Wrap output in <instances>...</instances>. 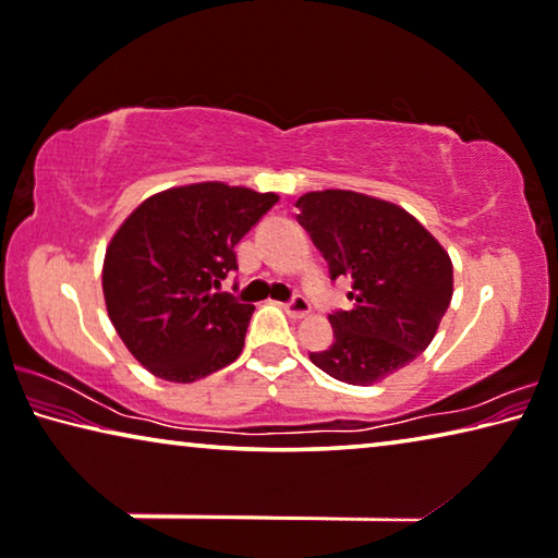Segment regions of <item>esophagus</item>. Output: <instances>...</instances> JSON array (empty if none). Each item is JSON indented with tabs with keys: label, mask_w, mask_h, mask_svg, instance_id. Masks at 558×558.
<instances>
[{
	"label": "esophagus",
	"mask_w": 558,
	"mask_h": 558,
	"mask_svg": "<svg viewBox=\"0 0 558 558\" xmlns=\"http://www.w3.org/2000/svg\"><path fill=\"white\" fill-rule=\"evenodd\" d=\"M284 306V312L291 316V319H304V316L312 312V306H308V302L304 296H294L291 299V302H287V304H281Z\"/></svg>",
	"instance_id": "obj_1"
}]
</instances>
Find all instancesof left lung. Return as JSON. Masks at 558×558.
<instances>
[{"instance_id":"left-lung-1","label":"left lung","mask_w":558,"mask_h":558,"mask_svg":"<svg viewBox=\"0 0 558 558\" xmlns=\"http://www.w3.org/2000/svg\"><path fill=\"white\" fill-rule=\"evenodd\" d=\"M299 225L329 264L351 279L349 312L329 314L333 344L308 359L333 379L368 387L432 344L453 294L444 246L397 204L359 192L299 196Z\"/></svg>"}]
</instances>
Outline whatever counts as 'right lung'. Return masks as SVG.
I'll return each mask as SVG.
<instances>
[{"mask_svg": "<svg viewBox=\"0 0 558 558\" xmlns=\"http://www.w3.org/2000/svg\"><path fill=\"white\" fill-rule=\"evenodd\" d=\"M279 196L202 182L144 199L111 236L101 269L107 314L124 347L165 381L192 384L242 354L252 304L214 291L234 246Z\"/></svg>", "mask_w": 558, "mask_h": 558, "instance_id": "right-lung-1", "label": "right lung"}]
</instances>
